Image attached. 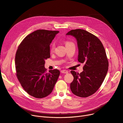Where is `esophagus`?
Instances as JSON below:
<instances>
[{
	"mask_svg": "<svg viewBox=\"0 0 123 123\" xmlns=\"http://www.w3.org/2000/svg\"><path fill=\"white\" fill-rule=\"evenodd\" d=\"M61 72L62 74H68V71L67 70H61Z\"/></svg>",
	"mask_w": 123,
	"mask_h": 123,
	"instance_id": "1",
	"label": "esophagus"
}]
</instances>
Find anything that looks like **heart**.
I'll list each match as a JSON object with an SVG mask.
<instances>
[{
  "label": "heart",
  "mask_w": 123,
  "mask_h": 123,
  "mask_svg": "<svg viewBox=\"0 0 123 123\" xmlns=\"http://www.w3.org/2000/svg\"><path fill=\"white\" fill-rule=\"evenodd\" d=\"M73 44V43H71L70 42H69V41H66V42H65V44H66V46H68L70 44ZM55 44H52L51 45V46H50V50L51 52H53L54 50L55 49Z\"/></svg>",
  "instance_id": "b5f03b06"
}]
</instances>
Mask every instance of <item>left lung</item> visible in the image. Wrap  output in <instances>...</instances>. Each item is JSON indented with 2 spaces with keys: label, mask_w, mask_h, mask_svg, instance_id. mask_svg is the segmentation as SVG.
<instances>
[{
  "label": "left lung",
  "mask_w": 123,
  "mask_h": 123,
  "mask_svg": "<svg viewBox=\"0 0 123 123\" xmlns=\"http://www.w3.org/2000/svg\"><path fill=\"white\" fill-rule=\"evenodd\" d=\"M66 35L76 39L78 61L84 64L80 74L70 71L74 77L70 89L76 96L87 97L97 91L107 74L109 63L105 49L97 37L84 30H72Z\"/></svg>",
  "instance_id": "obj_1"
}]
</instances>
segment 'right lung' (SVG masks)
Wrapping results in <instances>:
<instances>
[{"instance_id": "obj_1", "label": "right lung", "mask_w": 123, "mask_h": 123, "mask_svg": "<svg viewBox=\"0 0 123 123\" xmlns=\"http://www.w3.org/2000/svg\"><path fill=\"white\" fill-rule=\"evenodd\" d=\"M58 31L38 30L27 36L15 55L16 75L31 96L42 98L49 95L60 74L58 69L46 72L45 60L50 57V44Z\"/></svg>"}]
</instances>
